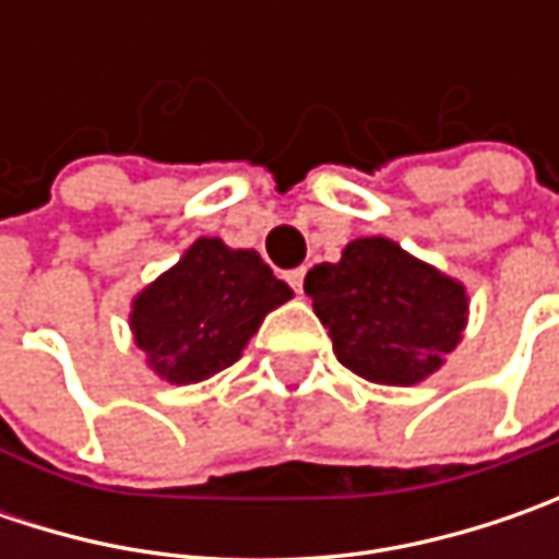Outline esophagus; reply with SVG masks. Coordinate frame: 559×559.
<instances>
[{
  "instance_id": "34e87169",
  "label": "esophagus",
  "mask_w": 559,
  "mask_h": 559,
  "mask_svg": "<svg viewBox=\"0 0 559 559\" xmlns=\"http://www.w3.org/2000/svg\"><path fill=\"white\" fill-rule=\"evenodd\" d=\"M286 280H289L292 289H295V292H298V295H301V289H305V267L289 270V273H286Z\"/></svg>"
}]
</instances>
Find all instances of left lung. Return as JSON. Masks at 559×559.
Listing matches in <instances>:
<instances>
[{
  "label": "left lung",
  "mask_w": 559,
  "mask_h": 559,
  "mask_svg": "<svg viewBox=\"0 0 559 559\" xmlns=\"http://www.w3.org/2000/svg\"><path fill=\"white\" fill-rule=\"evenodd\" d=\"M342 367L376 385H417L461 345L469 295L461 280L385 239L364 236L305 276Z\"/></svg>",
  "instance_id": "1"
}]
</instances>
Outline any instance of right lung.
<instances>
[{"mask_svg": "<svg viewBox=\"0 0 559 559\" xmlns=\"http://www.w3.org/2000/svg\"><path fill=\"white\" fill-rule=\"evenodd\" d=\"M292 289L254 248L202 236L183 258L130 301V333L148 370L174 385H195L233 367L264 317Z\"/></svg>", "mask_w": 559, "mask_h": 559, "instance_id": "obj_1", "label": "right lung"}]
</instances>
